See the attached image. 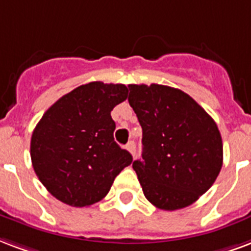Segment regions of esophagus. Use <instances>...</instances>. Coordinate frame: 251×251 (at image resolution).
I'll return each instance as SVG.
<instances>
[{
    "label": "esophagus",
    "instance_id": "34e87169",
    "mask_svg": "<svg viewBox=\"0 0 251 251\" xmlns=\"http://www.w3.org/2000/svg\"><path fill=\"white\" fill-rule=\"evenodd\" d=\"M126 150L129 151L131 155L135 156V152H137V149H135V142H134V141H130V142L126 145Z\"/></svg>",
    "mask_w": 251,
    "mask_h": 251
}]
</instances>
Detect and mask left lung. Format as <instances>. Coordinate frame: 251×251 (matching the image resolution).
<instances>
[{
	"label": "left lung",
	"instance_id": "obj_1",
	"mask_svg": "<svg viewBox=\"0 0 251 251\" xmlns=\"http://www.w3.org/2000/svg\"><path fill=\"white\" fill-rule=\"evenodd\" d=\"M129 104L142 126V159L133 168L149 201L163 210L191 205L223 167V139L213 118L176 88L129 85Z\"/></svg>",
	"mask_w": 251,
	"mask_h": 251
}]
</instances>
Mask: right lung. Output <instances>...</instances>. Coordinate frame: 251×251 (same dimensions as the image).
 Segmentation results:
<instances>
[{"instance_id": "right-lung-1", "label": "right lung", "mask_w": 251, "mask_h": 251, "mask_svg": "<svg viewBox=\"0 0 251 251\" xmlns=\"http://www.w3.org/2000/svg\"><path fill=\"white\" fill-rule=\"evenodd\" d=\"M124 84L92 81L47 109L31 135L34 171L53 198L89 206L108 195L118 174L133 162L114 142L110 112L127 99Z\"/></svg>"}]
</instances>
